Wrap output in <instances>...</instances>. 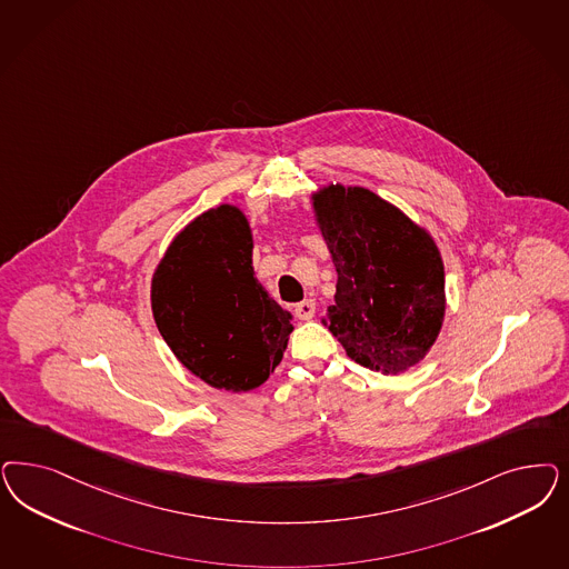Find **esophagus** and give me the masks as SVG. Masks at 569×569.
<instances>
[{
    "label": "esophagus",
    "instance_id": "esophagus-1",
    "mask_svg": "<svg viewBox=\"0 0 569 569\" xmlns=\"http://www.w3.org/2000/svg\"><path fill=\"white\" fill-rule=\"evenodd\" d=\"M313 313H316L313 299H306V301H301V303L295 306V316H297L299 320H312Z\"/></svg>",
    "mask_w": 569,
    "mask_h": 569
}]
</instances>
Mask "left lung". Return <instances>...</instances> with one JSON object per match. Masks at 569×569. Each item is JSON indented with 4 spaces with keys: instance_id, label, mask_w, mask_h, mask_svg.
<instances>
[{
    "instance_id": "left-lung-1",
    "label": "left lung",
    "mask_w": 569,
    "mask_h": 569,
    "mask_svg": "<svg viewBox=\"0 0 569 569\" xmlns=\"http://www.w3.org/2000/svg\"><path fill=\"white\" fill-rule=\"evenodd\" d=\"M312 201L337 270L335 303L322 325L370 370L398 375L419 365L446 312L438 244L367 188L330 183Z\"/></svg>"
}]
</instances>
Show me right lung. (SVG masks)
Returning a JSON list of instances; mask_svg holds the SVG:
<instances>
[{"label":"right lung","instance_id":"right-lung-1","mask_svg":"<svg viewBox=\"0 0 569 569\" xmlns=\"http://www.w3.org/2000/svg\"><path fill=\"white\" fill-rule=\"evenodd\" d=\"M244 213L220 204L171 240L152 276V316L176 358L207 386L249 391L280 365L293 330L257 282Z\"/></svg>","mask_w":569,"mask_h":569}]
</instances>
